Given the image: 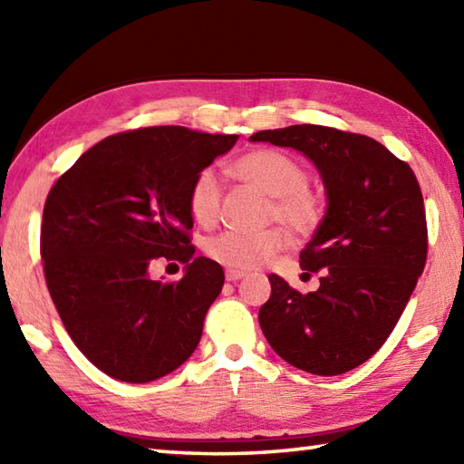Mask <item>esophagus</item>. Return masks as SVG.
Segmentation results:
<instances>
[{"instance_id":"obj_1","label":"esophagus","mask_w":464,"mask_h":464,"mask_svg":"<svg viewBox=\"0 0 464 464\" xmlns=\"http://www.w3.org/2000/svg\"><path fill=\"white\" fill-rule=\"evenodd\" d=\"M243 276H246V272H241V270H227V272H225V278L229 280V282H237V280H241Z\"/></svg>"}]
</instances>
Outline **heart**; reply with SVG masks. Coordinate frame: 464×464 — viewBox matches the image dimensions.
Here are the masks:
<instances>
[{"label": "heart", "mask_w": 464, "mask_h": 464, "mask_svg": "<svg viewBox=\"0 0 464 464\" xmlns=\"http://www.w3.org/2000/svg\"><path fill=\"white\" fill-rule=\"evenodd\" d=\"M233 174L243 182L256 186L270 196L268 217L307 237L325 217V202L313 192L309 174L295 157L278 149H256L233 163ZM223 186L213 168H204L194 176L188 190V208L196 223L210 227L221 215ZM286 246V235L280 229L223 231L207 241L210 260L231 270H254L268 264Z\"/></svg>", "instance_id": "b5f03b06"}]
</instances>
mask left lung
I'll use <instances>...</instances> for the list:
<instances>
[{
    "instance_id": "obj_1",
    "label": "left lung",
    "mask_w": 464,
    "mask_h": 464,
    "mask_svg": "<svg viewBox=\"0 0 464 464\" xmlns=\"http://www.w3.org/2000/svg\"><path fill=\"white\" fill-rule=\"evenodd\" d=\"M249 139L307 155L327 192L324 223L301 251L304 274H321L319 288L298 293L270 274L262 332L282 360L304 372H348L387 342L426 266L418 178L379 140L356 132L295 124Z\"/></svg>"
}]
</instances>
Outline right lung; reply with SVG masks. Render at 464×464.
<instances>
[{
	"label": "right lung",
	"instance_id": "1",
	"mask_svg": "<svg viewBox=\"0 0 464 464\" xmlns=\"http://www.w3.org/2000/svg\"><path fill=\"white\" fill-rule=\"evenodd\" d=\"M237 139L186 127L119 132L88 149L46 196V286L73 343L112 379H161L198 345L225 272L194 257L188 190ZM157 256L186 263L185 278L149 279Z\"/></svg>",
	"mask_w": 464,
	"mask_h": 464
}]
</instances>
